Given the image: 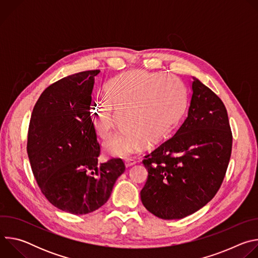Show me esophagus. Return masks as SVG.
<instances>
[{
	"mask_svg": "<svg viewBox=\"0 0 258 258\" xmlns=\"http://www.w3.org/2000/svg\"><path fill=\"white\" fill-rule=\"evenodd\" d=\"M137 163V161L135 159H132V158H128V159H125L124 161V164L126 167H131L133 165H135Z\"/></svg>",
	"mask_w": 258,
	"mask_h": 258,
	"instance_id": "34e87169",
	"label": "esophagus"
}]
</instances>
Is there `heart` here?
<instances>
[{
	"label": "heart",
	"instance_id": "heart-1",
	"mask_svg": "<svg viewBox=\"0 0 258 258\" xmlns=\"http://www.w3.org/2000/svg\"><path fill=\"white\" fill-rule=\"evenodd\" d=\"M105 95L94 107L93 121L97 134L106 139L120 120L121 131L104 144L108 152L120 157L137 152L144 143L162 140L187 107L186 90L178 80L141 70L113 79Z\"/></svg>",
	"mask_w": 258,
	"mask_h": 258
}]
</instances>
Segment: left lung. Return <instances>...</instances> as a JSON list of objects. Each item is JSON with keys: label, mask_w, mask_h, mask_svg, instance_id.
<instances>
[{"label": "left lung", "mask_w": 258, "mask_h": 258, "mask_svg": "<svg viewBox=\"0 0 258 258\" xmlns=\"http://www.w3.org/2000/svg\"><path fill=\"white\" fill-rule=\"evenodd\" d=\"M188 116L176 133L145 156L148 179L141 191L146 209L179 219L205 206L224 180L232 152L227 109L193 77Z\"/></svg>", "instance_id": "obj_1"}]
</instances>
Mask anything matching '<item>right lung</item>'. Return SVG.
Instances as JSON below:
<instances>
[{
	"label": "right lung",
	"instance_id": "add662e5",
	"mask_svg": "<svg viewBox=\"0 0 258 258\" xmlns=\"http://www.w3.org/2000/svg\"><path fill=\"white\" fill-rule=\"evenodd\" d=\"M99 73L82 71L48 87L28 128L27 155L42 193L55 207L78 215L104 205L125 169L119 158L98 162L100 145L90 110Z\"/></svg>",
	"mask_w": 258,
	"mask_h": 258
}]
</instances>
